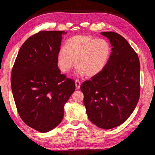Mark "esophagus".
Returning a JSON list of instances; mask_svg holds the SVG:
<instances>
[{
	"instance_id": "obj_1",
	"label": "esophagus",
	"mask_w": 155,
	"mask_h": 155,
	"mask_svg": "<svg viewBox=\"0 0 155 155\" xmlns=\"http://www.w3.org/2000/svg\"><path fill=\"white\" fill-rule=\"evenodd\" d=\"M75 85H76V87L77 89H79L80 88V86H81V83L78 80H76L75 81Z\"/></svg>"
}]
</instances>
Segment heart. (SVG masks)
<instances>
[{"instance_id": "heart-1", "label": "heart", "mask_w": 155, "mask_h": 155, "mask_svg": "<svg viewBox=\"0 0 155 155\" xmlns=\"http://www.w3.org/2000/svg\"><path fill=\"white\" fill-rule=\"evenodd\" d=\"M110 53V46L105 39L91 35L73 36L58 51V66L63 72L67 73L74 67L76 59L77 74L91 78L104 70Z\"/></svg>"}]
</instances>
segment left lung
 I'll list each match as a JSON object with an SVG mask.
<instances>
[{
  "label": "left lung",
  "mask_w": 155,
  "mask_h": 155,
  "mask_svg": "<svg viewBox=\"0 0 155 155\" xmlns=\"http://www.w3.org/2000/svg\"><path fill=\"white\" fill-rule=\"evenodd\" d=\"M112 46L110 56L101 72L84 81L81 91L88 118L98 127L114 128L133 113L140 97V64L127 40L112 31H103Z\"/></svg>",
  "instance_id": "obj_1"
}]
</instances>
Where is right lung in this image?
<instances>
[{
  "mask_svg": "<svg viewBox=\"0 0 155 155\" xmlns=\"http://www.w3.org/2000/svg\"><path fill=\"white\" fill-rule=\"evenodd\" d=\"M63 31H41L21 47L12 71L11 85L18 113L32 129L46 133L63 118L64 105L75 82L61 74L58 54Z\"/></svg>",
  "mask_w": 155,
  "mask_h": 155,
  "instance_id": "add662e5",
  "label": "right lung"
}]
</instances>
